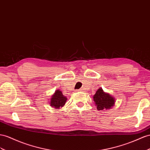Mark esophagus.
<instances>
[{"label":"esophagus","mask_w":150,"mask_h":150,"mask_svg":"<svg viewBox=\"0 0 150 150\" xmlns=\"http://www.w3.org/2000/svg\"><path fill=\"white\" fill-rule=\"evenodd\" d=\"M79 91H83V89H80Z\"/></svg>","instance_id":"34e87169"}]
</instances>
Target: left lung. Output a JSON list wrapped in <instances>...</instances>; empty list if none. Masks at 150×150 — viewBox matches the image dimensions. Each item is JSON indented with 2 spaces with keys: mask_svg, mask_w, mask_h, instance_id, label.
<instances>
[{
  "mask_svg": "<svg viewBox=\"0 0 150 150\" xmlns=\"http://www.w3.org/2000/svg\"><path fill=\"white\" fill-rule=\"evenodd\" d=\"M93 100L98 110H107L115 105V99L110 94L105 93L102 88H99L94 95Z\"/></svg>",
  "mask_w": 150,
  "mask_h": 150,
  "instance_id": "8db88e82",
  "label": "left lung"
}]
</instances>
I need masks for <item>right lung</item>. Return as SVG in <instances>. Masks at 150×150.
Masks as SVG:
<instances>
[{"label":"right lung","mask_w":150,"mask_h":150,"mask_svg":"<svg viewBox=\"0 0 150 150\" xmlns=\"http://www.w3.org/2000/svg\"><path fill=\"white\" fill-rule=\"evenodd\" d=\"M67 100V98L64 96L62 92L60 90L57 89L50 99L49 105L51 107L55 109H59L65 105Z\"/></svg>","instance_id":"add662e5"}]
</instances>
